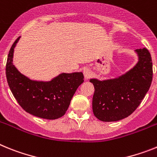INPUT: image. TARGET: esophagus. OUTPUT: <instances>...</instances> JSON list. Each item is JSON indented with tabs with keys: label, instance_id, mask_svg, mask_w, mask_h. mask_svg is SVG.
Instances as JSON below:
<instances>
[{
	"label": "esophagus",
	"instance_id": "esophagus-1",
	"mask_svg": "<svg viewBox=\"0 0 157 157\" xmlns=\"http://www.w3.org/2000/svg\"><path fill=\"white\" fill-rule=\"evenodd\" d=\"M83 75H84V78H85L86 79H88V78H90L92 76V71L88 68L84 69V71H83Z\"/></svg>",
	"mask_w": 157,
	"mask_h": 157
}]
</instances>
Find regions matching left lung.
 <instances>
[{"instance_id": "obj_1", "label": "left lung", "mask_w": 157, "mask_h": 157, "mask_svg": "<svg viewBox=\"0 0 157 157\" xmlns=\"http://www.w3.org/2000/svg\"><path fill=\"white\" fill-rule=\"evenodd\" d=\"M138 61L125 74L109 79L90 78L94 86L93 112L103 122L121 120L132 114L149 91L152 61L147 48H138Z\"/></svg>"}]
</instances>
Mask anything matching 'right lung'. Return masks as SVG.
Listing matches in <instances>:
<instances>
[{"label":"right lung","instance_id":"obj_1","mask_svg":"<svg viewBox=\"0 0 157 157\" xmlns=\"http://www.w3.org/2000/svg\"><path fill=\"white\" fill-rule=\"evenodd\" d=\"M9 51L6 63L8 86L19 105L30 114L46 120H56L66 113L72 97L84 82L82 72L61 73L50 81H36L21 74L13 64L14 49Z\"/></svg>","mask_w":157,"mask_h":157}]
</instances>
